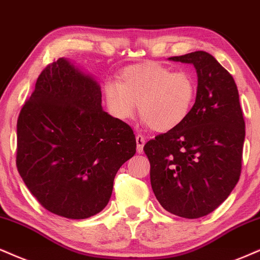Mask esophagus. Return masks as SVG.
I'll return each mask as SVG.
<instances>
[{
	"label": "esophagus",
	"mask_w": 260,
	"mask_h": 260,
	"mask_svg": "<svg viewBox=\"0 0 260 260\" xmlns=\"http://www.w3.org/2000/svg\"><path fill=\"white\" fill-rule=\"evenodd\" d=\"M146 139L141 134H137L136 135V145H137V152L142 153L143 152V146H145Z\"/></svg>",
	"instance_id": "1"
}]
</instances>
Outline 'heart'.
<instances>
[{"mask_svg": "<svg viewBox=\"0 0 260 260\" xmlns=\"http://www.w3.org/2000/svg\"><path fill=\"white\" fill-rule=\"evenodd\" d=\"M104 91L115 118H130L139 104L141 119L156 133H166L190 115L198 86L190 73L150 61L125 69L118 82L105 83Z\"/></svg>", "mask_w": 260, "mask_h": 260, "instance_id": "b5f03b06", "label": "heart"}]
</instances>
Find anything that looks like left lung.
Returning a JSON list of instances; mask_svg holds the SVG:
<instances>
[{
	"label": "left lung",
	"instance_id": "obj_1",
	"mask_svg": "<svg viewBox=\"0 0 260 260\" xmlns=\"http://www.w3.org/2000/svg\"><path fill=\"white\" fill-rule=\"evenodd\" d=\"M193 63L197 100L183 124L143 147L150 184L166 211L200 218L229 197L241 175L245 120L233 76L206 52L171 56Z\"/></svg>",
	"mask_w": 260,
	"mask_h": 260
}]
</instances>
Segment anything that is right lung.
<instances>
[{
	"label": "right lung",
	"instance_id": "add662e5",
	"mask_svg": "<svg viewBox=\"0 0 260 260\" xmlns=\"http://www.w3.org/2000/svg\"><path fill=\"white\" fill-rule=\"evenodd\" d=\"M135 153L133 129L102 110L94 78L63 57L47 65L17 123L18 171L42 206L71 219L99 213Z\"/></svg>",
	"mask_w": 260,
	"mask_h": 260
}]
</instances>
